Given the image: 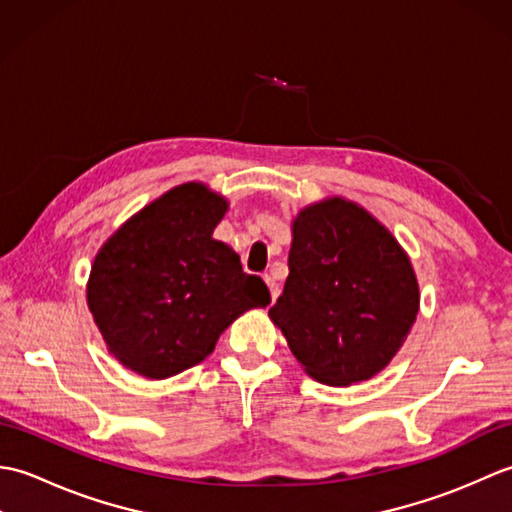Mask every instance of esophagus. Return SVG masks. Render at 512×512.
<instances>
[{"label":"esophagus","mask_w":512,"mask_h":512,"mask_svg":"<svg viewBox=\"0 0 512 512\" xmlns=\"http://www.w3.org/2000/svg\"><path fill=\"white\" fill-rule=\"evenodd\" d=\"M264 279H266V284H268V290H270V299H273V301H277V297H279V284H277V281H275L273 277H270V275H266Z\"/></svg>","instance_id":"obj_1"}]
</instances>
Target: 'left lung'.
Returning a JSON list of instances; mask_svg holds the SVG:
<instances>
[{
    "label": "left lung",
    "mask_w": 512,
    "mask_h": 512,
    "mask_svg": "<svg viewBox=\"0 0 512 512\" xmlns=\"http://www.w3.org/2000/svg\"><path fill=\"white\" fill-rule=\"evenodd\" d=\"M288 268L268 314L303 369L336 387L385 369L420 308L416 273L396 237L363 206L328 198L292 222Z\"/></svg>",
    "instance_id": "left-lung-1"
}]
</instances>
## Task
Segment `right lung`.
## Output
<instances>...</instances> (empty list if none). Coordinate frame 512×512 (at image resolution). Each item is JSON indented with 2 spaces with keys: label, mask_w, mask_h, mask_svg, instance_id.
Returning a JSON list of instances; mask_svg holds the SVG:
<instances>
[{
  "label": "right lung",
  "mask_w": 512,
  "mask_h": 512,
  "mask_svg": "<svg viewBox=\"0 0 512 512\" xmlns=\"http://www.w3.org/2000/svg\"><path fill=\"white\" fill-rule=\"evenodd\" d=\"M228 202L202 182L160 195L94 257L88 306L107 350L145 378L202 363L239 314L266 308L268 286L213 239Z\"/></svg>",
  "instance_id": "1"
}]
</instances>
